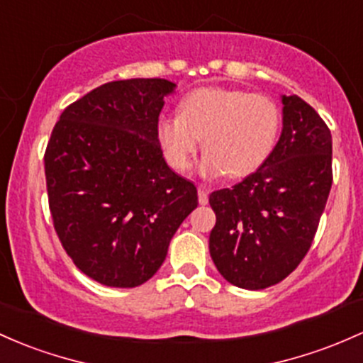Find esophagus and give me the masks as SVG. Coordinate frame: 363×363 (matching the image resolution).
Masks as SVG:
<instances>
[{
	"label": "esophagus",
	"mask_w": 363,
	"mask_h": 363,
	"mask_svg": "<svg viewBox=\"0 0 363 363\" xmlns=\"http://www.w3.org/2000/svg\"><path fill=\"white\" fill-rule=\"evenodd\" d=\"M198 201H200V205L208 203V188H205L203 184L198 186Z\"/></svg>",
	"instance_id": "34e87169"
}]
</instances>
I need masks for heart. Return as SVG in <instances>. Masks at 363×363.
<instances>
[{
	"label": "heart",
	"mask_w": 363,
	"mask_h": 363,
	"mask_svg": "<svg viewBox=\"0 0 363 363\" xmlns=\"http://www.w3.org/2000/svg\"><path fill=\"white\" fill-rule=\"evenodd\" d=\"M281 130V110L272 98L229 87H198L182 98L179 115H163L157 139L177 172L193 167L201 139V174L245 177L272 155Z\"/></svg>",
	"instance_id": "heart-1"
}]
</instances>
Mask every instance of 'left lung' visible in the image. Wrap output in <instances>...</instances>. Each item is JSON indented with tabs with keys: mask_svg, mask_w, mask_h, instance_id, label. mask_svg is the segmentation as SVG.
Instances as JSON below:
<instances>
[{
	"mask_svg": "<svg viewBox=\"0 0 363 363\" xmlns=\"http://www.w3.org/2000/svg\"><path fill=\"white\" fill-rule=\"evenodd\" d=\"M282 133L257 172L210 194V255L242 289L277 284L312 246L333 184L329 127L300 96H281Z\"/></svg>",
	"mask_w": 363,
	"mask_h": 363,
	"instance_id": "obj_1",
	"label": "left lung"
}]
</instances>
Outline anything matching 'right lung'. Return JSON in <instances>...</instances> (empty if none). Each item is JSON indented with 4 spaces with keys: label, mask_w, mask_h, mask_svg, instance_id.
<instances>
[{
    "label": "right lung",
    "mask_w": 363,
    "mask_h": 363,
    "mask_svg": "<svg viewBox=\"0 0 363 363\" xmlns=\"http://www.w3.org/2000/svg\"><path fill=\"white\" fill-rule=\"evenodd\" d=\"M165 79L96 87L67 106L45 153L50 212L62 246L87 277L136 288L167 257L198 206L196 186L167 165L157 139Z\"/></svg>",
    "instance_id": "obj_1"
}]
</instances>
